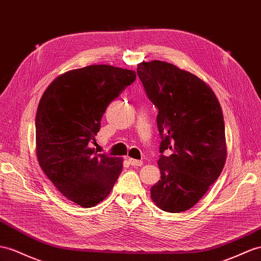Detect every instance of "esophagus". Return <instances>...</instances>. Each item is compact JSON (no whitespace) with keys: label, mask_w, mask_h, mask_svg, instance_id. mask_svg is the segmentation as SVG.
Instances as JSON below:
<instances>
[{"label":"esophagus","mask_w":261,"mask_h":261,"mask_svg":"<svg viewBox=\"0 0 261 261\" xmlns=\"http://www.w3.org/2000/svg\"><path fill=\"white\" fill-rule=\"evenodd\" d=\"M129 163L132 166H141L143 164L142 160H136V159H129Z\"/></svg>","instance_id":"34e87169"}]
</instances>
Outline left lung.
<instances>
[{
  "mask_svg": "<svg viewBox=\"0 0 261 261\" xmlns=\"http://www.w3.org/2000/svg\"><path fill=\"white\" fill-rule=\"evenodd\" d=\"M137 73L159 110L162 139L158 161L161 179L151 188V198L162 211L185 212L204 196L225 165L222 108L208 85L175 65L143 62Z\"/></svg>",
  "mask_w": 261,
  "mask_h": 261,
  "instance_id": "obj_1",
  "label": "left lung"
}]
</instances>
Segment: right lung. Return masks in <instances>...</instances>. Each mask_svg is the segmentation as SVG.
I'll return each mask as SVG.
<instances>
[{
	"instance_id": "add662e5",
	"label": "right lung",
	"mask_w": 261,
	"mask_h": 261,
	"mask_svg": "<svg viewBox=\"0 0 261 261\" xmlns=\"http://www.w3.org/2000/svg\"><path fill=\"white\" fill-rule=\"evenodd\" d=\"M136 78L133 70L87 66L58 76L39 100L38 163L56 189L79 206L103 200L122 171V159L98 154L90 144L107 107Z\"/></svg>"
}]
</instances>
